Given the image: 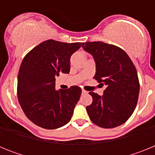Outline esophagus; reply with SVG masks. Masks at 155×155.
I'll list each match as a JSON object with an SVG mask.
<instances>
[{"instance_id": "34e87169", "label": "esophagus", "mask_w": 155, "mask_h": 155, "mask_svg": "<svg viewBox=\"0 0 155 155\" xmlns=\"http://www.w3.org/2000/svg\"><path fill=\"white\" fill-rule=\"evenodd\" d=\"M82 93H83V94H87V91H85V90H84V89H82Z\"/></svg>"}]
</instances>
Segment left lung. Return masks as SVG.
<instances>
[{"label":"left lung","instance_id":"obj_1","mask_svg":"<svg viewBox=\"0 0 155 155\" xmlns=\"http://www.w3.org/2000/svg\"><path fill=\"white\" fill-rule=\"evenodd\" d=\"M82 47L96 64L94 78L106 85L103 95L89 92L92 103L86 107L90 120L102 128L124 124L136 108L140 83L135 66L121 48L102 42H87Z\"/></svg>","mask_w":155,"mask_h":155}]
</instances>
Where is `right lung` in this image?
Listing matches in <instances>:
<instances>
[{
	"label": "right lung",
	"instance_id": "1",
	"mask_svg": "<svg viewBox=\"0 0 155 155\" xmlns=\"http://www.w3.org/2000/svg\"><path fill=\"white\" fill-rule=\"evenodd\" d=\"M82 43L49 39L34 47L23 59L18 75V98L25 116L35 125L53 130L71 120L81 89L71 86L57 91L55 78L61 73H69L71 55Z\"/></svg>",
	"mask_w": 155,
	"mask_h": 155
}]
</instances>
